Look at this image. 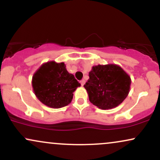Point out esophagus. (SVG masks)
<instances>
[{
	"mask_svg": "<svg viewBox=\"0 0 160 160\" xmlns=\"http://www.w3.org/2000/svg\"><path fill=\"white\" fill-rule=\"evenodd\" d=\"M85 80H81V81H80V83H81V86H83L84 85V84H85Z\"/></svg>",
	"mask_w": 160,
	"mask_h": 160,
	"instance_id": "obj_1",
	"label": "esophagus"
}]
</instances>
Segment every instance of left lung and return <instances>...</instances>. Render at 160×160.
<instances>
[{
  "label": "left lung",
  "mask_w": 160,
  "mask_h": 160,
  "mask_svg": "<svg viewBox=\"0 0 160 160\" xmlns=\"http://www.w3.org/2000/svg\"><path fill=\"white\" fill-rule=\"evenodd\" d=\"M84 85L91 103L103 110L117 107L129 92L131 78L119 65L93 66Z\"/></svg>",
  "instance_id": "8db88e82"
}]
</instances>
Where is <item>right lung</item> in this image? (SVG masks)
<instances>
[{"label": "right lung", "mask_w": 160, "mask_h": 160, "mask_svg": "<svg viewBox=\"0 0 160 160\" xmlns=\"http://www.w3.org/2000/svg\"><path fill=\"white\" fill-rule=\"evenodd\" d=\"M64 62L54 61L43 64L32 78L33 90L40 102L52 108L68 105L73 98V92L80 83L69 74Z\"/></svg>", "instance_id": "1"}]
</instances>
